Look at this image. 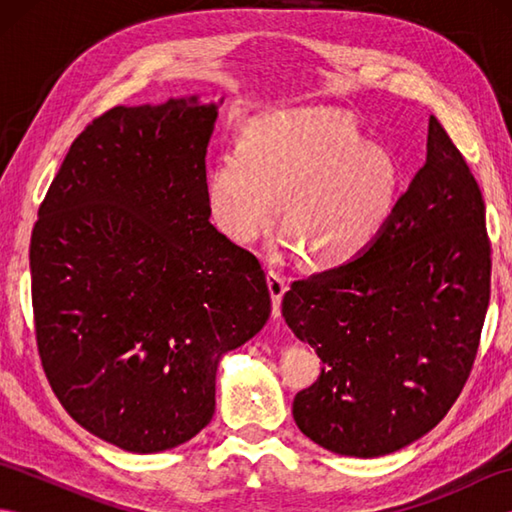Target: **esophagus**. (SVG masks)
<instances>
[{"mask_svg": "<svg viewBox=\"0 0 512 512\" xmlns=\"http://www.w3.org/2000/svg\"><path fill=\"white\" fill-rule=\"evenodd\" d=\"M268 279V290H270V297H273V317H279L281 314V299H284L286 290H288V279L284 273H279V270L270 268L266 273Z\"/></svg>", "mask_w": 512, "mask_h": 512, "instance_id": "34e87169", "label": "esophagus"}]
</instances>
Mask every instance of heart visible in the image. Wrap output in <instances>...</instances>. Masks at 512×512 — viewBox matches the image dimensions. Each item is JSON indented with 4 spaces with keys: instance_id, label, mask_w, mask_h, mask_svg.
I'll return each instance as SVG.
<instances>
[{
    "instance_id": "1",
    "label": "heart",
    "mask_w": 512,
    "mask_h": 512,
    "mask_svg": "<svg viewBox=\"0 0 512 512\" xmlns=\"http://www.w3.org/2000/svg\"><path fill=\"white\" fill-rule=\"evenodd\" d=\"M281 200V226L310 268L352 262L396 209L400 167L369 145L352 116L328 107L277 112L250 123L239 149L217 154L206 176L215 224L233 242L259 235Z\"/></svg>"
}]
</instances>
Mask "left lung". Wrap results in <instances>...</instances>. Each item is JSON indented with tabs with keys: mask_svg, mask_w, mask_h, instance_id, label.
<instances>
[{
	"mask_svg": "<svg viewBox=\"0 0 512 512\" xmlns=\"http://www.w3.org/2000/svg\"><path fill=\"white\" fill-rule=\"evenodd\" d=\"M491 299L482 191L436 116L427 162L354 262L292 281L290 330L321 358L292 402L319 447L378 458L447 416L475 363Z\"/></svg>",
	"mask_w": 512,
	"mask_h": 512,
	"instance_id": "obj_1",
	"label": "left lung"
}]
</instances>
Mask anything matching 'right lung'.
I'll list each match as a JSON object with an SVG mask.
<instances>
[{
  "label": "right lung",
  "instance_id": "right-lung-1",
  "mask_svg": "<svg viewBox=\"0 0 512 512\" xmlns=\"http://www.w3.org/2000/svg\"><path fill=\"white\" fill-rule=\"evenodd\" d=\"M215 118L198 96L107 110L74 138L32 228L43 372L83 429L132 453L200 433L222 354L270 317L259 259L209 222Z\"/></svg>",
  "mask_w": 512,
  "mask_h": 512
}]
</instances>
